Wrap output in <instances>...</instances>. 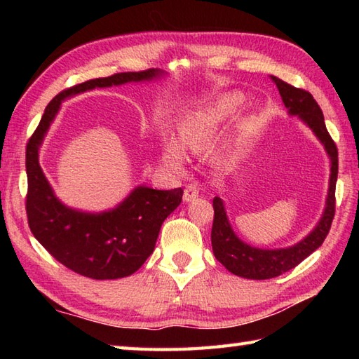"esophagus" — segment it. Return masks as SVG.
<instances>
[{"label": "esophagus", "instance_id": "1", "mask_svg": "<svg viewBox=\"0 0 359 359\" xmlns=\"http://www.w3.org/2000/svg\"><path fill=\"white\" fill-rule=\"evenodd\" d=\"M197 196H199V188H197V185L188 184L185 187V191H184V201L185 202H191L193 199H196Z\"/></svg>", "mask_w": 359, "mask_h": 359}]
</instances>
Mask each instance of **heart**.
<instances>
[{"label": "heart", "mask_w": 359, "mask_h": 359, "mask_svg": "<svg viewBox=\"0 0 359 359\" xmlns=\"http://www.w3.org/2000/svg\"><path fill=\"white\" fill-rule=\"evenodd\" d=\"M242 103V95L225 94L211 106L188 116L179 126V139H166L162 142V162L174 171H180L184 166V149L201 151L212 140L217 126L228 117L238 112Z\"/></svg>", "instance_id": "1"}]
</instances>
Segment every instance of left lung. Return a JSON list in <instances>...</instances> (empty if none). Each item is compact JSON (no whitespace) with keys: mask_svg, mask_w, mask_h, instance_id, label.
I'll use <instances>...</instances> for the list:
<instances>
[{"mask_svg":"<svg viewBox=\"0 0 359 359\" xmlns=\"http://www.w3.org/2000/svg\"><path fill=\"white\" fill-rule=\"evenodd\" d=\"M271 81L276 85L288 112L293 114V116H299L313 129L318 139L324 143L327 154L330 156L332 160V174L327 207L321 220L306 239L288 248L261 250L243 243L231 230L222 201L219 197L212 199V208H215V219H212L211 228L212 253H215L217 261L236 276L259 280L280 276L282 273L294 269L304 259L313 253L316 248L321 247L330 231L334 217V203H337L334 189H337L338 179V148L329 131H327L321 108H319V104L309 90L294 88L278 77H271Z\"/></svg>","mask_w":359,"mask_h":359,"instance_id":"obj_1","label":"left lung"}]
</instances>
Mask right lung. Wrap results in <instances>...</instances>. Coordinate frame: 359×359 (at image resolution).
I'll use <instances>...</instances> for the list:
<instances>
[{"label":"right lung","instance_id":"obj_1","mask_svg":"<svg viewBox=\"0 0 359 359\" xmlns=\"http://www.w3.org/2000/svg\"><path fill=\"white\" fill-rule=\"evenodd\" d=\"M160 71L120 72L62 90L46 108L26 147V215L30 231L66 269L90 279H118L135 273L151 256L163 220L179 207L184 189L139 187L116 210L88 215L65 207L38 163V147L65 97L94 88L157 77Z\"/></svg>","mask_w":359,"mask_h":359}]
</instances>
